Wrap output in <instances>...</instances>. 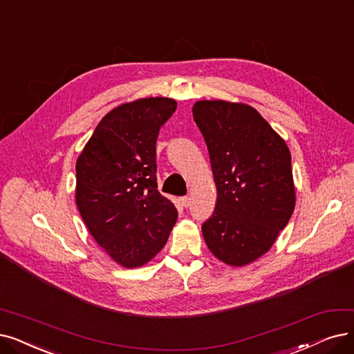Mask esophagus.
<instances>
[{"mask_svg": "<svg viewBox=\"0 0 354 354\" xmlns=\"http://www.w3.org/2000/svg\"><path fill=\"white\" fill-rule=\"evenodd\" d=\"M180 201H181V205H183V206L187 207V206L190 205V197H189V196H183Z\"/></svg>", "mask_w": 354, "mask_h": 354, "instance_id": "obj_1", "label": "esophagus"}]
</instances>
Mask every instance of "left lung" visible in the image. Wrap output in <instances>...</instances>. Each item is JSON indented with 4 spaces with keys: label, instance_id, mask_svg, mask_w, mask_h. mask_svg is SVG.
<instances>
[{
    "label": "left lung",
    "instance_id": "obj_1",
    "mask_svg": "<svg viewBox=\"0 0 354 354\" xmlns=\"http://www.w3.org/2000/svg\"><path fill=\"white\" fill-rule=\"evenodd\" d=\"M218 190L202 232L207 248L230 266H245L274 244L295 209L290 152L260 113L243 103L193 106Z\"/></svg>",
    "mask_w": 354,
    "mask_h": 354
}]
</instances>
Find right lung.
Returning a JSON list of instances; mask_svg holds the SVG:
<instances>
[{"label": "right lung", "mask_w": 354, "mask_h": 354, "mask_svg": "<svg viewBox=\"0 0 354 354\" xmlns=\"http://www.w3.org/2000/svg\"><path fill=\"white\" fill-rule=\"evenodd\" d=\"M173 98L149 97L109 111L77 160L75 201L95 243L123 267L147 264L165 245L177 209L158 192L157 138Z\"/></svg>", "instance_id": "1"}]
</instances>
